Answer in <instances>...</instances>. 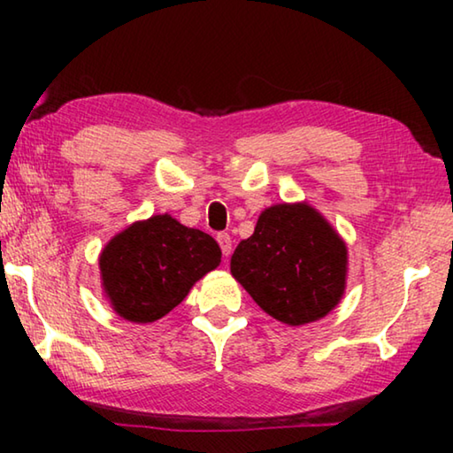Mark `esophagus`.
<instances>
[{"label": "esophagus", "mask_w": 453, "mask_h": 453, "mask_svg": "<svg viewBox=\"0 0 453 453\" xmlns=\"http://www.w3.org/2000/svg\"><path fill=\"white\" fill-rule=\"evenodd\" d=\"M216 240H218L219 248H221V251H224V256H226V257H227L229 254H232V237H229V234L221 232V234H218V235H216Z\"/></svg>", "instance_id": "34e87169"}]
</instances>
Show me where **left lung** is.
Wrapping results in <instances>:
<instances>
[{"instance_id": "left-lung-1", "label": "left lung", "mask_w": 453, "mask_h": 453, "mask_svg": "<svg viewBox=\"0 0 453 453\" xmlns=\"http://www.w3.org/2000/svg\"><path fill=\"white\" fill-rule=\"evenodd\" d=\"M348 250L308 203L267 208L254 235L240 242L232 273L254 302L289 326L332 311L346 288Z\"/></svg>"}]
</instances>
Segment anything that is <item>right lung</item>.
Returning <instances> with one entry per match:
<instances>
[{
    "mask_svg": "<svg viewBox=\"0 0 453 453\" xmlns=\"http://www.w3.org/2000/svg\"><path fill=\"white\" fill-rule=\"evenodd\" d=\"M219 262L221 250L211 235L165 213L113 237L99 256V270L113 310L134 324H150L180 305Z\"/></svg>",
    "mask_w": 453,
    "mask_h": 453,
    "instance_id": "right-lung-1",
    "label": "right lung"
}]
</instances>
